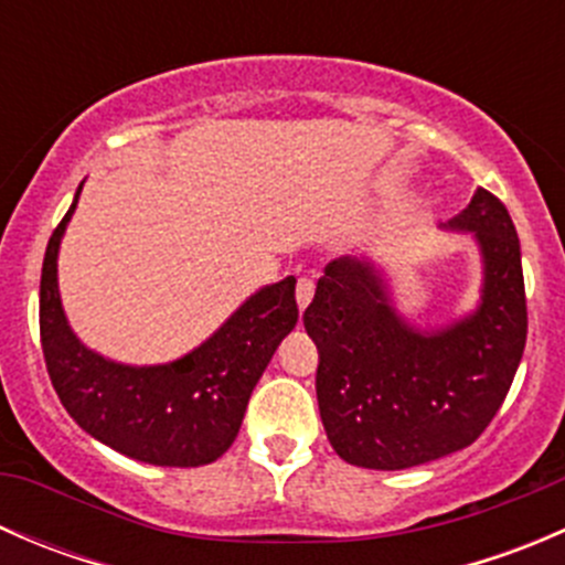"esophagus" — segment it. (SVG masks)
Wrapping results in <instances>:
<instances>
[{
  "mask_svg": "<svg viewBox=\"0 0 565 565\" xmlns=\"http://www.w3.org/2000/svg\"><path fill=\"white\" fill-rule=\"evenodd\" d=\"M295 298H298V309L300 311L309 309L311 298H315V281H311V278H300L298 289H295Z\"/></svg>",
  "mask_w": 565,
  "mask_h": 565,
  "instance_id": "1",
  "label": "esophagus"
}]
</instances>
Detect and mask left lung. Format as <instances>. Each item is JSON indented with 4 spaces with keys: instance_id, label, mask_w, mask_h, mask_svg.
Listing matches in <instances>:
<instances>
[{
    "instance_id": "8db88e82",
    "label": "left lung",
    "mask_w": 565,
    "mask_h": 565,
    "mask_svg": "<svg viewBox=\"0 0 565 565\" xmlns=\"http://www.w3.org/2000/svg\"><path fill=\"white\" fill-rule=\"evenodd\" d=\"M446 230L470 232L481 254V300L470 315L415 328L369 256L330 262L303 315L319 352L322 426L355 467L407 470L461 451L487 429L520 369L527 306L509 210L478 188Z\"/></svg>"
}]
</instances>
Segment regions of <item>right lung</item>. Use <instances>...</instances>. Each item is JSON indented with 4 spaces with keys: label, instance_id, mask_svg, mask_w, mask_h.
<instances>
[{
    "label": "right lung",
    "instance_id": "obj_1",
    "mask_svg": "<svg viewBox=\"0 0 565 565\" xmlns=\"http://www.w3.org/2000/svg\"><path fill=\"white\" fill-rule=\"evenodd\" d=\"M84 182L51 235L40 276V341L62 407L87 435L130 459L199 467L224 457L284 335L298 322L295 278L262 287L207 341L172 363L128 366L84 347L67 324L56 256Z\"/></svg>",
    "mask_w": 565,
    "mask_h": 565
}]
</instances>
